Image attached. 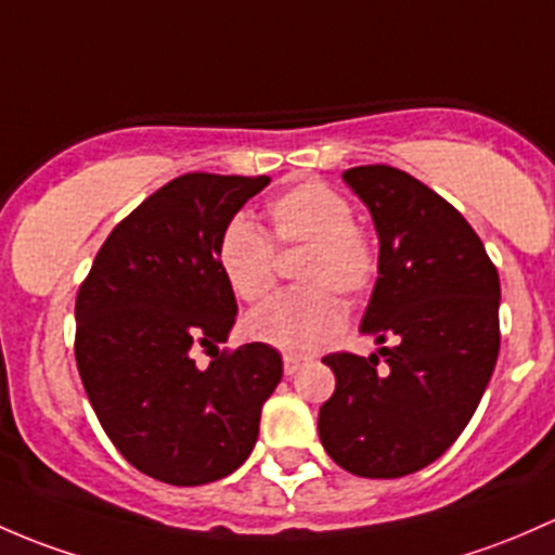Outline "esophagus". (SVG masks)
<instances>
[{"label":"esophagus","instance_id":"esophagus-1","mask_svg":"<svg viewBox=\"0 0 555 555\" xmlns=\"http://www.w3.org/2000/svg\"><path fill=\"white\" fill-rule=\"evenodd\" d=\"M305 363H307V358H301V356H285V358H283V371H285V376H294L296 371H299Z\"/></svg>","mask_w":555,"mask_h":555}]
</instances>
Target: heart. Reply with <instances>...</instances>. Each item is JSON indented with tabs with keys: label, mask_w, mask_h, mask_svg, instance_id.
<instances>
[{
	"label": "heart",
	"mask_w": 555,
	"mask_h": 555,
	"mask_svg": "<svg viewBox=\"0 0 555 555\" xmlns=\"http://www.w3.org/2000/svg\"><path fill=\"white\" fill-rule=\"evenodd\" d=\"M272 240L248 216L227 221L216 243V261L237 299L256 305L275 285V242L280 248L307 245L296 280L245 320L256 341L283 352H312L345 325V305L336 296H361L379 270L376 243L352 221L350 199L325 181L307 179L278 194L267 208Z\"/></svg>",
	"instance_id": "b5f03b06"
}]
</instances>
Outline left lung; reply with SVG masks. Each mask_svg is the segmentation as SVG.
<instances>
[{"label":"left lung","mask_w":555,"mask_h":555,"mask_svg":"<svg viewBox=\"0 0 555 555\" xmlns=\"http://www.w3.org/2000/svg\"><path fill=\"white\" fill-rule=\"evenodd\" d=\"M341 179L379 237L361 334L396 345L323 358L336 390L318 433L352 476L401 478L436 462L481 403L500 352V275L460 210L414 176L361 165Z\"/></svg>","instance_id":"obj_1"}]
</instances>
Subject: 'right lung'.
<instances>
[{
    "label": "right lung",
    "instance_id": "right-lung-1",
    "mask_svg": "<svg viewBox=\"0 0 555 555\" xmlns=\"http://www.w3.org/2000/svg\"><path fill=\"white\" fill-rule=\"evenodd\" d=\"M267 184L270 176H179L114 227L77 294L74 356L90 405L119 454L163 483L235 473L283 379V358L264 341L219 352L237 301L216 243ZM197 346L215 352L208 370L193 363Z\"/></svg>",
    "mask_w": 555,
    "mask_h": 555
}]
</instances>
